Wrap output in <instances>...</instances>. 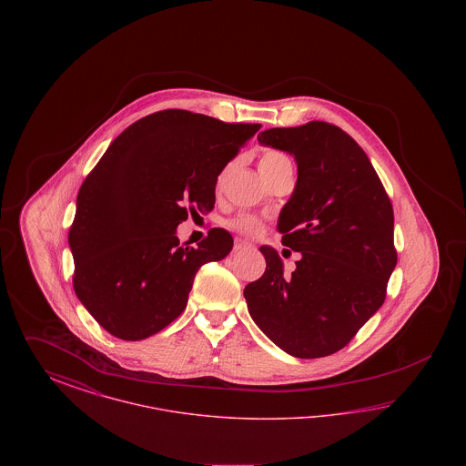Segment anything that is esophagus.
I'll list each match as a JSON object with an SVG mask.
<instances>
[{"instance_id":"1","label":"esophagus","mask_w":466,"mask_h":466,"mask_svg":"<svg viewBox=\"0 0 466 466\" xmlns=\"http://www.w3.org/2000/svg\"><path fill=\"white\" fill-rule=\"evenodd\" d=\"M248 248H251V244L248 243L246 239H241V238H236V241H234V249H236V251H241V249H248Z\"/></svg>"}]
</instances>
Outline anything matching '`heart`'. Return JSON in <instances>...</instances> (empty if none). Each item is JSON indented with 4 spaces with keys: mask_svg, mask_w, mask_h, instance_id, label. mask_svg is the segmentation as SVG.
<instances>
[{
    "mask_svg": "<svg viewBox=\"0 0 466 466\" xmlns=\"http://www.w3.org/2000/svg\"><path fill=\"white\" fill-rule=\"evenodd\" d=\"M283 166H291V162H289V157L281 154V152H278V150H267L260 157V160H258V167H260V173L264 175V177H268L270 173H274L276 169H279ZM220 181H222V177H220ZM230 225L236 230L248 234V236H255V234H258L262 230V223L258 222L255 217H249V215L236 217L230 222Z\"/></svg>",
    "mask_w": 466,
    "mask_h": 466,
    "instance_id": "heart-1",
    "label": "heart"
}]
</instances>
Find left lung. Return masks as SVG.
I'll return each instance as SVG.
<instances>
[{
	"instance_id": "obj_1",
	"label": "left lung",
	"mask_w": 466,
	"mask_h": 466,
	"mask_svg": "<svg viewBox=\"0 0 466 466\" xmlns=\"http://www.w3.org/2000/svg\"><path fill=\"white\" fill-rule=\"evenodd\" d=\"M258 143L295 157L297 185L278 230L300 257L287 276L278 251L260 246L266 272L244 289L249 316L289 355H333L386 299L397 266L391 202L367 154L337 126L267 129Z\"/></svg>"
}]
</instances>
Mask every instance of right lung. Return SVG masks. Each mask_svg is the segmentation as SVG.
<instances>
[{"label":"right lung","mask_w":466,"mask_h":466,"mask_svg":"<svg viewBox=\"0 0 466 466\" xmlns=\"http://www.w3.org/2000/svg\"><path fill=\"white\" fill-rule=\"evenodd\" d=\"M260 127L162 110L115 137L80 187L67 236L75 293L106 332H160L187 308L200 267L230 253L225 228L183 248L177 227L215 208L218 175Z\"/></svg>","instance_id":"obj_1"}]
</instances>
